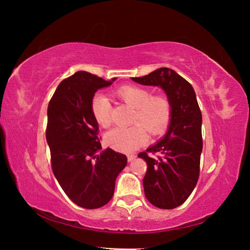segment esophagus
Here are the masks:
<instances>
[{"instance_id": "obj_1", "label": "esophagus", "mask_w": 250, "mask_h": 250, "mask_svg": "<svg viewBox=\"0 0 250 250\" xmlns=\"http://www.w3.org/2000/svg\"><path fill=\"white\" fill-rule=\"evenodd\" d=\"M136 158V155H134V153H131V155H128V161H133L134 159Z\"/></svg>"}]
</instances>
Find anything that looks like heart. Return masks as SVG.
Listing matches in <instances>:
<instances>
[{"label": "heart", "instance_id": "heart-1", "mask_svg": "<svg viewBox=\"0 0 250 250\" xmlns=\"http://www.w3.org/2000/svg\"><path fill=\"white\" fill-rule=\"evenodd\" d=\"M115 94L125 104L134 108L129 128H116L107 132L105 143L114 149L124 152L133 151L147 141V131L159 135L167 130L172 118V104L166 95H151L146 88L125 84L115 90ZM91 111L100 125L108 128L113 122V107L103 94H95L91 101Z\"/></svg>", "mask_w": 250, "mask_h": 250}]
</instances>
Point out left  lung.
I'll use <instances>...</instances> for the list:
<instances>
[{"mask_svg": "<svg viewBox=\"0 0 250 250\" xmlns=\"http://www.w3.org/2000/svg\"><path fill=\"white\" fill-rule=\"evenodd\" d=\"M145 86H158L172 104L168 130L156 145L139 153L147 163L143 179L145 196L162 209L182 205L192 192L200 175L202 114L192 86L168 67H160L143 77H132ZM158 153L157 157L152 154Z\"/></svg>", "mask_w": 250, "mask_h": 250, "instance_id": "left-lung-1", "label": "left lung"}]
</instances>
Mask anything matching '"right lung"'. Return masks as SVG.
Here are the masks:
<instances>
[{"label": "right lung", "instance_id": "right-lung-1", "mask_svg": "<svg viewBox=\"0 0 250 250\" xmlns=\"http://www.w3.org/2000/svg\"><path fill=\"white\" fill-rule=\"evenodd\" d=\"M109 82L88 72H77L60 83L47 109L46 140L51 167L58 183L76 205L94 209L107 204L115 182L126 166V157L107 148L102 150L99 125L91 101Z\"/></svg>", "mask_w": 250, "mask_h": 250}]
</instances>
